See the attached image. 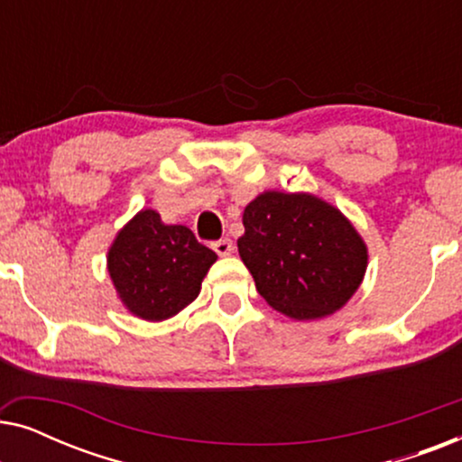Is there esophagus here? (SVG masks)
Here are the masks:
<instances>
[{
	"instance_id": "obj_1",
	"label": "esophagus",
	"mask_w": 462,
	"mask_h": 462,
	"mask_svg": "<svg viewBox=\"0 0 462 462\" xmlns=\"http://www.w3.org/2000/svg\"><path fill=\"white\" fill-rule=\"evenodd\" d=\"M212 248L218 256H229L233 252V242L231 239H218V242L212 244Z\"/></svg>"
}]
</instances>
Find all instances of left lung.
<instances>
[{
  "instance_id": "left-lung-1",
  "label": "left lung",
  "mask_w": 462,
  "mask_h": 462,
  "mask_svg": "<svg viewBox=\"0 0 462 462\" xmlns=\"http://www.w3.org/2000/svg\"><path fill=\"white\" fill-rule=\"evenodd\" d=\"M239 256L275 311L305 321L357 292L368 248L345 214L309 193L264 191L244 210Z\"/></svg>"
}]
</instances>
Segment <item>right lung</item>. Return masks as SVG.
<instances>
[{"mask_svg": "<svg viewBox=\"0 0 462 462\" xmlns=\"http://www.w3.org/2000/svg\"><path fill=\"white\" fill-rule=\"evenodd\" d=\"M217 254L185 225H163L141 210L113 239L106 269L124 307L136 318L163 321L198 299Z\"/></svg>", "mask_w": 462, "mask_h": 462, "instance_id": "right-lung-1", "label": "right lung"}]
</instances>
